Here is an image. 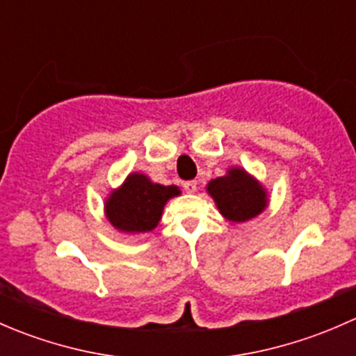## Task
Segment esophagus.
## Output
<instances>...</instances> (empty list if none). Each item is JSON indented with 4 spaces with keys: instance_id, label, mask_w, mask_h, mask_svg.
<instances>
[{
    "instance_id": "1",
    "label": "esophagus",
    "mask_w": 356,
    "mask_h": 356,
    "mask_svg": "<svg viewBox=\"0 0 356 356\" xmlns=\"http://www.w3.org/2000/svg\"><path fill=\"white\" fill-rule=\"evenodd\" d=\"M182 186H184V189H186V191H188V193H195L196 188H198V184H196V181H186Z\"/></svg>"
}]
</instances>
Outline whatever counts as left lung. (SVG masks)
<instances>
[{
    "mask_svg": "<svg viewBox=\"0 0 356 356\" xmlns=\"http://www.w3.org/2000/svg\"><path fill=\"white\" fill-rule=\"evenodd\" d=\"M208 193L220 213L232 222L250 220L261 213L267 204L264 188L243 168H231L227 175L210 181Z\"/></svg>",
    "mask_w": 356,
    "mask_h": 356,
    "instance_id": "obj_1",
    "label": "left lung"
}]
</instances>
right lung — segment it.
I'll list each match as a JSON object with an SVG mask.
<instances>
[{
	"label": "right lung",
	"mask_w": 356,
	"mask_h": 356,
	"mask_svg": "<svg viewBox=\"0 0 356 356\" xmlns=\"http://www.w3.org/2000/svg\"><path fill=\"white\" fill-rule=\"evenodd\" d=\"M179 193L177 186L153 184L146 175L131 174L106 200V217L124 232H148L160 222L165 203Z\"/></svg>",
	"instance_id": "right-lung-1"
}]
</instances>
